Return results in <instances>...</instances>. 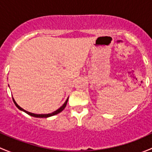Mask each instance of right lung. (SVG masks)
I'll list each match as a JSON object with an SVG mask.
<instances>
[{
  "mask_svg": "<svg viewBox=\"0 0 152 152\" xmlns=\"http://www.w3.org/2000/svg\"><path fill=\"white\" fill-rule=\"evenodd\" d=\"M12 99H13V98H12ZM67 101H68V99H67V100L65 101V103H64V104L62 105V107H59V108L57 110H56V111L53 112V113H49V114H34V113H29V112L26 111V110H23V108H21V107H20V106L18 105V104L16 103V102H15V101L14 100V99H13V102H14V103H15V106H16V107H18V108L20 110H21V111H23V112H25L26 113H27V114L29 115H31V116H33V117H36V118H48V117H50V116L55 115H56V114H58V113H61V112H62V110H63L65 108V107H66V105H67Z\"/></svg>",
  "mask_w": 152,
  "mask_h": 152,
  "instance_id": "add662e5",
  "label": "right lung"
}]
</instances>
